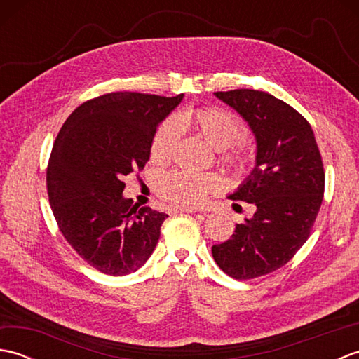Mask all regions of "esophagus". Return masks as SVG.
I'll list each match as a JSON object with an SVG mask.
<instances>
[{
	"instance_id": "esophagus-1",
	"label": "esophagus",
	"mask_w": 359,
	"mask_h": 359,
	"mask_svg": "<svg viewBox=\"0 0 359 359\" xmlns=\"http://www.w3.org/2000/svg\"><path fill=\"white\" fill-rule=\"evenodd\" d=\"M172 210L174 211H180V212H191V215H194V212L199 211V210L193 208V207H174Z\"/></svg>"
}]
</instances>
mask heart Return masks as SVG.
Listing matches in <instances>:
<instances>
[{
	"mask_svg": "<svg viewBox=\"0 0 359 359\" xmlns=\"http://www.w3.org/2000/svg\"><path fill=\"white\" fill-rule=\"evenodd\" d=\"M179 131H194L217 151L234 147L245 137V128L231 112L220 108L185 109L174 117L172 121L160 125L152 137L149 156L154 163L170 162L179 142ZM225 162L234 168H242L247 162V154L234 149L225 156ZM220 180L211 172L171 171L165 174L157 184V191L163 199L184 207H197L216 191Z\"/></svg>",
	"mask_w": 359,
	"mask_h": 359,
	"instance_id": "heart-1",
	"label": "heart"
}]
</instances>
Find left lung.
Returning a JSON list of instances; mask_svg holds the SVG:
<instances>
[{
	"label": "left lung",
	"instance_id": "8db88e82",
	"mask_svg": "<svg viewBox=\"0 0 359 359\" xmlns=\"http://www.w3.org/2000/svg\"><path fill=\"white\" fill-rule=\"evenodd\" d=\"M215 95L247 121L256 139L253 171L228 196L256 211L211 253L228 276L255 279L285 265L307 241L323 203V160L309 121L285 102L255 89Z\"/></svg>",
	"mask_w": 359,
	"mask_h": 359
}]
</instances>
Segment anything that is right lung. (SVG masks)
<instances>
[{
  "label": "right lung",
  "instance_id": "1",
  "mask_svg": "<svg viewBox=\"0 0 359 359\" xmlns=\"http://www.w3.org/2000/svg\"><path fill=\"white\" fill-rule=\"evenodd\" d=\"M182 100L184 94H106L80 104L60 129L46 177L52 212L98 271H137L157 245L168 215L133 203L123 179L148 162L157 126Z\"/></svg>",
  "mask_w": 359,
  "mask_h": 359
}]
</instances>
